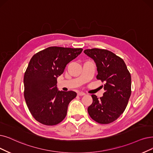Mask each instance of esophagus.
I'll list each match as a JSON object with an SVG mask.
<instances>
[{"mask_svg": "<svg viewBox=\"0 0 153 153\" xmlns=\"http://www.w3.org/2000/svg\"><path fill=\"white\" fill-rule=\"evenodd\" d=\"M85 95V94L83 93V92H82V91H81V92H78V96H83V95Z\"/></svg>", "mask_w": 153, "mask_h": 153, "instance_id": "obj_1", "label": "esophagus"}]
</instances>
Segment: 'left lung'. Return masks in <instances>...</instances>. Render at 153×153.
<instances>
[{
	"label": "left lung",
	"instance_id": "left-lung-1",
	"mask_svg": "<svg viewBox=\"0 0 153 153\" xmlns=\"http://www.w3.org/2000/svg\"><path fill=\"white\" fill-rule=\"evenodd\" d=\"M97 67V80L105 84L103 96L92 95L88 107L90 117L97 123L107 124L117 120L127 105L131 94V76L124 60L112 52L99 48L84 50Z\"/></svg>",
	"mask_w": 153,
	"mask_h": 153
}]
</instances>
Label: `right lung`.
I'll use <instances>...</instances> for the list:
<instances>
[{
    "label": "right lung",
    "mask_w": 153,
    "mask_h": 153,
    "mask_svg": "<svg viewBox=\"0 0 153 153\" xmlns=\"http://www.w3.org/2000/svg\"><path fill=\"white\" fill-rule=\"evenodd\" d=\"M82 50L51 46L36 53L30 59L24 76V96L30 114L39 123L54 126L65 118L69 103L76 97V93L58 91L57 77Z\"/></svg>",
    "instance_id": "1"
}]
</instances>
